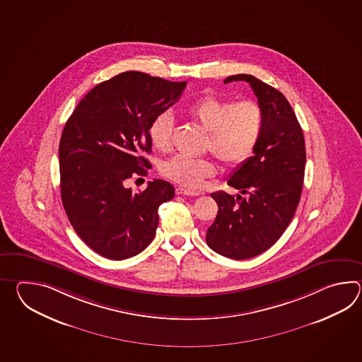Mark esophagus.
Wrapping results in <instances>:
<instances>
[{
    "label": "esophagus",
    "mask_w": 362,
    "mask_h": 362,
    "mask_svg": "<svg viewBox=\"0 0 362 362\" xmlns=\"http://www.w3.org/2000/svg\"><path fill=\"white\" fill-rule=\"evenodd\" d=\"M176 194L177 195H189V197H198L200 192H192V190H187V189H184V187H176Z\"/></svg>",
    "instance_id": "obj_1"
}]
</instances>
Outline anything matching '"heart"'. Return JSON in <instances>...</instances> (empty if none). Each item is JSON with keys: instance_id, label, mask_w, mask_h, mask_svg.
I'll return each instance as SVG.
<instances>
[{"instance_id": "1", "label": "heart", "mask_w": 362, "mask_h": 362, "mask_svg": "<svg viewBox=\"0 0 362 362\" xmlns=\"http://www.w3.org/2000/svg\"><path fill=\"white\" fill-rule=\"evenodd\" d=\"M186 114L207 132L206 148L230 168L250 159L262 136V110L255 100L234 103L207 95L192 102ZM172 132L173 117L170 112L156 116L148 131L153 146L162 153L170 151ZM215 172V163L209 159H189L180 155L163 165L165 177L187 189H198Z\"/></svg>"}]
</instances>
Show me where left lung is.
I'll list each match as a JSON object with an SVG mask.
<instances>
[{
	"instance_id": "8db88e82",
	"label": "left lung",
	"mask_w": 362,
	"mask_h": 362,
	"mask_svg": "<svg viewBox=\"0 0 362 362\" xmlns=\"http://www.w3.org/2000/svg\"><path fill=\"white\" fill-rule=\"evenodd\" d=\"M246 81L262 110V131L254 156L238 167L228 185L240 194H211L218 206L206 240L217 254L245 260L273 246L293 220L300 200L305 144L291 105L276 88L252 75L226 77Z\"/></svg>"
}]
</instances>
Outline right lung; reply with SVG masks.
<instances>
[{
  "instance_id": "1",
  "label": "right lung",
  "mask_w": 362,
  "mask_h": 362,
  "mask_svg": "<svg viewBox=\"0 0 362 362\" xmlns=\"http://www.w3.org/2000/svg\"><path fill=\"white\" fill-rule=\"evenodd\" d=\"M185 86L127 71L94 86L64 125L62 203L77 235L103 257L124 260L142 252L154 239L158 208L175 197V187L163 180L141 192L127 181L151 168L142 155L151 153L150 125Z\"/></svg>"
}]
</instances>
